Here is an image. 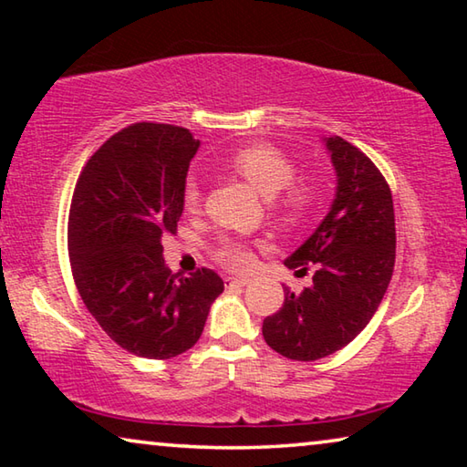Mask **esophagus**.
I'll use <instances>...</instances> for the list:
<instances>
[{
	"instance_id": "esophagus-1",
	"label": "esophagus",
	"mask_w": 467,
	"mask_h": 467,
	"mask_svg": "<svg viewBox=\"0 0 467 467\" xmlns=\"http://www.w3.org/2000/svg\"><path fill=\"white\" fill-rule=\"evenodd\" d=\"M247 284L249 278H231V275L226 278V286H247Z\"/></svg>"
}]
</instances>
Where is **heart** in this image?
I'll return each mask as SVG.
<instances>
[{"instance_id": "1", "label": "heart", "mask_w": 467, "mask_h": 467, "mask_svg": "<svg viewBox=\"0 0 467 467\" xmlns=\"http://www.w3.org/2000/svg\"><path fill=\"white\" fill-rule=\"evenodd\" d=\"M228 167L264 197H274V218L282 226L296 228L311 214L315 189L305 181H295L296 164L280 148L265 141L249 144L228 158ZM200 205L202 189L195 179H187L183 187V208L189 214H195ZM214 257L231 272H249L255 265V253L251 244L231 239V236L216 244Z\"/></svg>"}]
</instances>
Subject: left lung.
I'll return each mask as SVG.
<instances>
[{
  "mask_svg": "<svg viewBox=\"0 0 467 467\" xmlns=\"http://www.w3.org/2000/svg\"><path fill=\"white\" fill-rule=\"evenodd\" d=\"M337 187L334 203L309 239L284 262L306 272L313 286L264 319L267 346L290 360H317L350 344L373 319L395 264V216L389 185L373 161L344 138H326Z\"/></svg>",
  "mask_w": 467,
  "mask_h": 467,
  "instance_id": "1",
  "label": "left lung"
}]
</instances>
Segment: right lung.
Segmentation results:
<instances>
[{
	"label": "right lung",
	"instance_id": "obj_1",
	"mask_svg": "<svg viewBox=\"0 0 467 467\" xmlns=\"http://www.w3.org/2000/svg\"><path fill=\"white\" fill-rule=\"evenodd\" d=\"M197 148L185 128L133 123L90 156L74 189L67 251L78 292L105 334L141 358L189 350L224 290L214 270L185 278L162 257Z\"/></svg>",
	"mask_w": 467,
	"mask_h": 467
}]
</instances>
